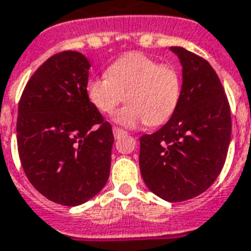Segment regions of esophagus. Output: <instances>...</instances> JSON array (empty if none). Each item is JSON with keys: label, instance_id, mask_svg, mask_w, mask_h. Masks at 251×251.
<instances>
[{"label": "esophagus", "instance_id": "esophagus-1", "mask_svg": "<svg viewBox=\"0 0 251 251\" xmlns=\"http://www.w3.org/2000/svg\"><path fill=\"white\" fill-rule=\"evenodd\" d=\"M113 134H114V137L116 138H121L122 135H125L126 134V131L125 130H122V129H120V127H113Z\"/></svg>", "mask_w": 251, "mask_h": 251}]
</instances>
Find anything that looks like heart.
Returning <instances> with one entry per match:
<instances>
[{
	"label": "heart",
	"mask_w": 251,
	"mask_h": 251,
	"mask_svg": "<svg viewBox=\"0 0 251 251\" xmlns=\"http://www.w3.org/2000/svg\"><path fill=\"white\" fill-rule=\"evenodd\" d=\"M181 89V74L174 65L130 53L114 61L105 75L89 79L86 96L102 114H111L125 100L127 105L117 111L114 120L126 127L158 126L176 111Z\"/></svg>",
	"instance_id": "heart-1"
}]
</instances>
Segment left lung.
<instances>
[{"mask_svg":"<svg viewBox=\"0 0 251 251\" xmlns=\"http://www.w3.org/2000/svg\"><path fill=\"white\" fill-rule=\"evenodd\" d=\"M182 64V90L172 118L140 138L146 186L169 202L200 196L224 168L230 137V105L215 70L196 53L172 46Z\"/></svg>","mask_w":251,"mask_h":251,"instance_id":"1","label":"left lung"}]
</instances>
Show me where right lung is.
<instances>
[{
    "label": "right lung",
    "mask_w": 251,
    "mask_h": 251,
    "mask_svg": "<svg viewBox=\"0 0 251 251\" xmlns=\"http://www.w3.org/2000/svg\"><path fill=\"white\" fill-rule=\"evenodd\" d=\"M88 58L65 50L37 69L22 92L17 146L24 172L50 201L77 206L102 190L110 173L111 125L86 96Z\"/></svg>",
    "instance_id": "add662e5"
}]
</instances>
